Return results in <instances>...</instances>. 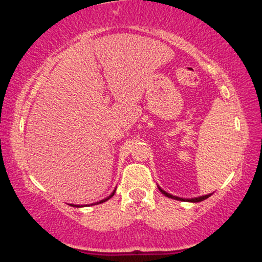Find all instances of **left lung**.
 Wrapping results in <instances>:
<instances>
[{
    "label": "left lung",
    "mask_w": 262,
    "mask_h": 262,
    "mask_svg": "<svg viewBox=\"0 0 262 262\" xmlns=\"http://www.w3.org/2000/svg\"><path fill=\"white\" fill-rule=\"evenodd\" d=\"M159 189H160V192L162 194H165V196L166 197H169V198H172V200H177V201H187V202H193V203H196V202H201V201H203V200H207V198H208L210 194H206V196H201V197H196V198H180V197H176V196H172V194H170V193H167V192H165L164 189L162 188H160L159 187Z\"/></svg>",
    "instance_id": "1"
}]
</instances>
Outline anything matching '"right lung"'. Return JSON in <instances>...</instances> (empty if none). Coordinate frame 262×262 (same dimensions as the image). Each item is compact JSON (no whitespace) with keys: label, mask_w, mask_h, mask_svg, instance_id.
Wrapping results in <instances>:
<instances>
[{"label":"right lung","mask_w":262,"mask_h":262,"mask_svg":"<svg viewBox=\"0 0 262 262\" xmlns=\"http://www.w3.org/2000/svg\"><path fill=\"white\" fill-rule=\"evenodd\" d=\"M114 192H116V191H113V192H112V193H111V194H110V196H108L107 198H104V200H102V201H100V202H96V203H92V206H93V204H98V203H103V202H106V201H108V200H110V198H112V197L114 196ZM73 207H81V206H77V204H73Z\"/></svg>","instance_id":"add662e5"}]
</instances>
